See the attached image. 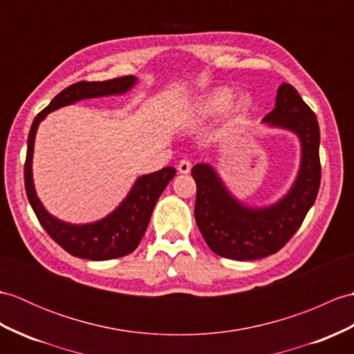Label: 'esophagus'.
<instances>
[{
  "mask_svg": "<svg viewBox=\"0 0 354 354\" xmlns=\"http://www.w3.org/2000/svg\"><path fill=\"white\" fill-rule=\"evenodd\" d=\"M178 170L180 171V174H188V171L192 170V162L188 158H183L179 162H178Z\"/></svg>",
  "mask_w": 354,
  "mask_h": 354,
  "instance_id": "obj_1",
  "label": "esophagus"
}]
</instances>
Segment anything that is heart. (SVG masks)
<instances>
[{"label":"heart","mask_w":354,"mask_h":354,"mask_svg":"<svg viewBox=\"0 0 354 354\" xmlns=\"http://www.w3.org/2000/svg\"><path fill=\"white\" fill-rule=\"evenodd\" d=\"M229 101H231V92L225 88H220L205 97V100L199 104V106H197V111H199L202 116H211V114H216L223 110ZM249 109H250V100L249 97L243 96L236 101L234 111L236 114H243V113H248Z\"/></svg>","instance_id":"heart-1"}]
</instances>
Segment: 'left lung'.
I'll return each mask as SVG.
<instances>
[{
	"label": "left lung",
	"instance_id": "1",
	"mask_svg": "<svg viewBox=\"0 0 354 354\" xmlns=\"http://www.w3.org/2000/svg\"><path fill=\"white\" fill-rule=\"evenodd\" d=\"M271 127L290 129L300 138L301 162L290 193L266 208H249L226 190L216 170L196 164L194 217L208 248L218 257L235 261L266 258L281 250L301 226L314 205L322 180L319 128L315 113L297 90L283 83L276 106L264 118Z\"/></svg>",
	"mask_w": 354,
	"mask_h": 354
}]
</instances>
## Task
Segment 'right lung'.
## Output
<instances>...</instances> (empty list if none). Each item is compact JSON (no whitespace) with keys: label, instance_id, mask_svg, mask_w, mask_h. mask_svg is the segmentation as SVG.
<instances>
[{"label":"right lung","instance_id":"1","mask_svg":"<svg viewBox=\"0 0 354 354\" xmlns=\"http://www.w3.org/2000/svg\"><path fill=\"white\" fill-rule=\"evenodd\" d=\"M134 84L136 77L133 75L106 81H78V83L62 90L46 109L40 111L32 120L28 134L26 164H24V180H26L28 202L39 223L44 226L48 235L73 257L90 261H106L127 257L131 252H134L149 225L155 203L164 188L175 178L176 170L175 167H164L155 174L140 176L125 201L110 216L100 221L90 225L64 223V221L53 217L44 208L36 194L35 184H32L31 161L37 127L48 113L60 109V106L80 100H87V97L125 93Z\"/></svg>","mask_w":354,"mask_h":354}]
</instances>
